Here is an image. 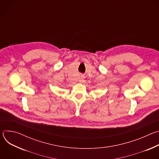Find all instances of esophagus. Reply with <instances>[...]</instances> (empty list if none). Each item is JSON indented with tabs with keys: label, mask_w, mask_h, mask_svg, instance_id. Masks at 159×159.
<instances>
[{
	"label": "esophagus",
	"mask_w": 159,
	"mask_h": 159,
	"mask_svg": "<svg viewBox=\"0 0 159 159\" xmlns=\"http://www.w3.org/2000/svg\"><path fill=\"white\" fill-rule=\"evenodd\" d=\"M80 81H81V82H83V81H84V79H83V78H82V79H81V80H80Z\"/></svg>",
	"instance_id": "obj_1"
}]
</instances>
